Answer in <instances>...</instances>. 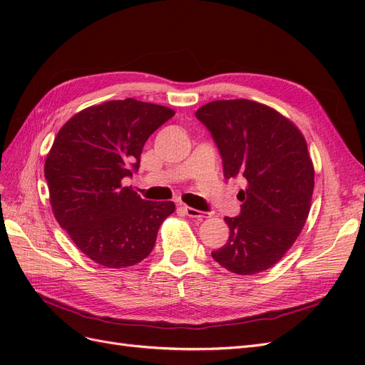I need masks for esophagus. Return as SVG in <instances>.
<instances>
[{"label":"esophagus","instance_id":"34e87169","mask_svg":"<svg viewBox=\"0 0 365 365\" xmlns=\"http://www.w3.org/2000/svg\"><path fill=\"white\" fill-rule=\"evenodd\" d=\"M182 210H184V213H185L187 216L196 217V219H204V217H208V215H210V213H207V212H201V210L192 208V207H189V205H182Z\"/></svg>","mask_w":365,"mask_h":365}]
</instances>
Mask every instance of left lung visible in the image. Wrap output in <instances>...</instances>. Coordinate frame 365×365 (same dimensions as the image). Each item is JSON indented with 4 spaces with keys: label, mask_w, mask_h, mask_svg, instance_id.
<instances>
[{
    "label": "left lung",
    "mask_w": 365,
    "mask_h": 365,
    "mask_svg": "<svg viewBox=\"0 0 365 365\" xmlns=\"http://www.w3.org/2000/svg\"><path fill=\"white\" fill-rule=\"evenodd\" d=\"M196 118L216 143L225 178L247 181L240 215L225 217L228 240L212 257L239 275L267 271L292 247L311 210L315 173L306 140L291 120L247 98L210 102Z\"/></svg>",
    "instance_id": "1"
}]
</instances>
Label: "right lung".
<instances>
[{"instance_id": "add662e5", "label": "right lung", "mask_w": 365, "mask_h": 365, "mask_svg": "<svg viewBox=\"0 0 365 365\" xmlns=\"http://www.w3.org/2000/svg\"><path fill=\"white\" fill-rule=\"evenodd\" d=\"M175 115L125 98L90 106L58 132L43 175L54 217L85 256L108 268L146 259L172 201H145L121 180L140 168L146 140Z\"/></svg>"}]
</instances>
